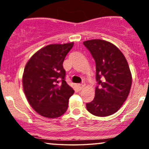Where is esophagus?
<instances>
[{
  "mask_svg": "<svg viewBox=\"0 0 149 149\" xmlns=\"http://www.w3.org/2000/svg\"><path fill=\"white\" fill-rule=\"evenodd\" d=\"M77 86H78V90H81L82 89H83V88H84V87H85V85L84 84H78V85H77Z\"/></svg>",
  "mask_w": 149,
  "mask_h": 149,
  "instance_id": "34e87169",
  "label": "esophagus"
}]
</instances>
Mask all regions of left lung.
<instances>
[{
  "mask_svg": "<svg viewBox=\"0 0 149 149\" xmlns=\"http://www.w3.org/2000/svg\"><path fill=\"white\" fill-rule=\"evenodd\" d=\"M96 63L95 98L86 104L87 110L92 115L106 117L115 113L130 91L132 78L124 54L111 42L101 39L83 42Z\"/></svg>",
  "mask_w": 149,
  "mask_h": 149,
  "instance_id": "8db88e82",
  "label": "left lung"
}]
</instances>
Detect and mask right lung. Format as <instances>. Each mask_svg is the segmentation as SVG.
<instances>
[{"instance_id": "right-lung-1", "label": "right lung", "mask_w": 149, "mask_h": 149, "mask_svg": "<svg viewBox=\"0 0 149 149\" xmlns=\"http://www.w3.org/2000/svg\"><path fill=\"white\" fill-rule=\"evenodd\" d=\"M73 44L46 45L34 53L26 64L22 76L24 92L31 107L43 117L62 116L74 93L65 81L62 65Z\"/></svg>"}]
</instances>
